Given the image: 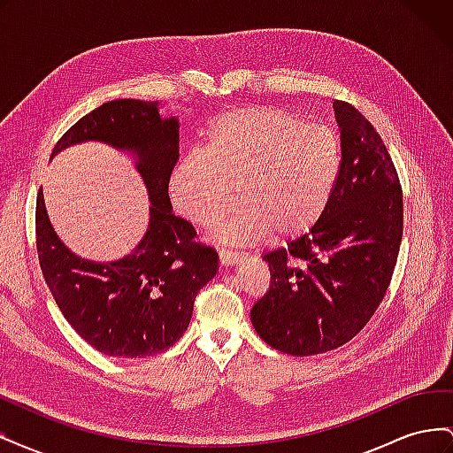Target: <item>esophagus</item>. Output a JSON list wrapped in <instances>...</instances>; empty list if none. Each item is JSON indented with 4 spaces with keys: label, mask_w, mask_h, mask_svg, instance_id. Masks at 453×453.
Returning a JSON list of instances; mask_svg holds the SVG:
<instances>
[{
    "label": "esophagus",
    "mask_w": 453,
    "mask_h": 453,
    "mask_svg": "<svg viewBox=\"0 0 453 453\" xmlns=\"http://www.w3.org/2000/svg\"><path fill=\"white\" fill-rule=\"evenodd\" d=\"M243 257V253L240 251H230V250H219V260H221L223 266H228V265H234L238 263V260Z\"/></svg>",
    "instance_id": "34e87169"
}]
</instances>
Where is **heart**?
<instances>
[{
  "label": "heart",
  "mask_w": 453,
  "mask_h": 453,
  "mask_svg": "<svg viewBox=\"0 0 453 453\" xmlns=\"http://www.w3.org/2000/svg\"><path fill=\"white\" fill-rule=\"evenodd\" d=\"M340 173L333 130L266 105L230 109L213 120L203 153L187 155L172 173L170 195L187 221L211 226L234 202L219 236L253 242L272 230L296 238L321 221Z\"/></svg>",
  "instance_id": "obj_1"
}]
</instances>
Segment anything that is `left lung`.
Returning a JSON list of instances; mask_svg holds the SVG:
<instances>
[{
  "label": "left lung",
  "instance_id": "obj_1",
  "mask_svg": "<svg viewBox=\"0 0 453 453\" xmlns=\"http://www.w3.org/2000/svg\"><path fill=\"white\" fill-rule=\"evenodd\" d=\"M340 173L321 221L265 253L270 289L251 308L266 344L306 357L357 336L388 293L403 240V187L376 128L336 100Z\"/></svg>",
  "mask_w": 453,
  "mask_h": 453
}]
</instances>
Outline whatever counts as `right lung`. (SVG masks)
Masks as SVG:
<instances>
[{"mask_svg":"<svg viewBox=\"0 0 453 453\" xmlns=\"http://www.w3.org/2000/svg\"><path fill=\"white\" fill-rule=\"evenodd\" d=\"M87 140L132 149L149 190L145 238L115 263L79 258L54 234L43 193L35 202V245L49 289L81 338L111 357L142 359L172 348L187 331L195 298L217 273V253L172 213L170 177L180 160V122L145 100H113L81 117L54 153Z\"/></svg>","mask_w":453,"mask_h":453,"instance_id":"1","label":"right lung"}]
</instances>
